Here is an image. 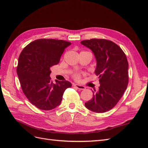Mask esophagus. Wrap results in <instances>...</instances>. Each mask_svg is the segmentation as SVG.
<instances>
[{"label":"esophagus","mask_w":148,"mask_h":148,"mask_svg":"<svg viewBox=\"0 0 148 148\" xmlns=\"http://www.w3.org/2000/svg\"><path fill=\"white\" fill-rule=\"evenodd\" d=\"M73 86L75 87H76L77 88L79 89H81V90H83V89H86V88H85V86H83V85H81V84H74Z\"/></svg>","instance_id":"34e87169"}]
</instances>
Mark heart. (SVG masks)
<instances>
[{
	"label": "heart",
	"instance_id": "1",
	"mask_svg": "<svg viewBox=\"0 0 148 148\" xmlns=\"http://www.w3.org/2000/svg\"><path fill=\"white\" fill-rule=\"evenodd\" d=\"M76 78H78V75H76Z\"/></svg>",
	"mask_w": 148,
	"mask_h": 148
}]
</instances>
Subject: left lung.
Returning <instances> with one entry per match:
<instances>
[{"mask_svg": "<svg viewBox=\"0 0 148 148\" xmlns=\"http://www.w3.org/2000/svg\"><path fill=\"white\" fill-rule=\"evenodd\" d=\"M81 44L94 53L96 60L95 71L100 83L99 90L92 91V99L85 102V107L95 112H105L117 104L127 88V57L122 49L109 40L92 39Z\"/></svg>", "mask_w": 148, "mask_h": 148, "instance_id": "1", "label": "left lung"}]
</instances>
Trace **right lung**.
<instances>
[{"mask_svg":"<svg viewBox=\"0 0 148 148\" xmlns=\"http://www.w3.org/2000/svg\"><path fill=\"white\" fill-rule=\"evenodd\" d=\"M71 42L52 39H37L21 52L16 72L23 93L38 109L49 110L59 106L65 89L71 87L68 81L51 79V67L59 64L65 49Z\"/></svg>","mask_w":148,"mask_h":148,"instance_id":"add662e5","label":"right lung"}]
</instances>
